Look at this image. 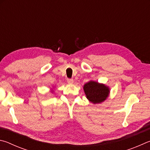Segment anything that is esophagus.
Instances as JSON below:
<instances>
[{"label":"esophagus","instance_id":"34e87169","mask_svg":"<svg viewBox=\"0 0 150 150\" xmlns=\"http://www.w3.org/2000/svg\"><path fill=\"white\" fill-rule=\"evenodd\" d=\"M67 82L68 83H72L74 82V80L72 79V78H68Z\"/></svg>","mask_w":150,"mask_h":150}]
</instances>
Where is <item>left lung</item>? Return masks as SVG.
Masks as SVG:
<instances>
[{
	"instance_id": "1",
	"label": "left lung",
	"mask_w": 150,
	"mask_h": 150,
	"mask_svg": "<svg viewBox=\"0 0 150 150\" xmlns=\"http://www.w3.org/2000/svg\"><path fill=\"white\" fill-rule=\"evenodd\" d=\"M83 90L86 98L93 103H99L103 102L105 100L109 93L108 87L93 81L86 83L83 86Z\"/></svg>"
}]
</instances>
